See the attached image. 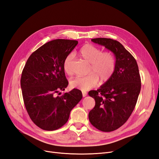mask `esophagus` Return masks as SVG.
Here are the masks:
<instances>
[{
  "instance_id": "obj_1",
  "label": "esophagus",
  "mask_w": 159,
  "mask_h": 159,
  "mask_svg": "<svg viewBox=\"0 0 159 159\" xmlns=\"http://www.w3.org/2000/svg\"><path fill=\"white\" fill-rule=\"evenodd\" d=\"M82 94H83V97H86L87 96V92H85V91H83V93H82Z\"/></svg>"
}]
</instances>
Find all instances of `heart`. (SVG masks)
<instances>
[{"label": "heart", "mask_w": 159, "mask_h": 159, "mask_svg": "<svg viewBox=\"0 0 159 159\" xmlns=\"http://www.w3.org/2000/svg\"><path fill=\"white\" fill-rule=\"evenodd\" d=\"M79 54L84 60L91 63L90 72L92 73L84 76L75 77L70 81L71 87L87 91L96 86L99 79L101 82L105 83L111 78L116 65V58L111 52H102L100 48L88 43L81 48ZM72 59L73 56L70 54L64 61V70L68 75H72Z\"/></svg>", "instance_id": "obj_1"}]
</instances>
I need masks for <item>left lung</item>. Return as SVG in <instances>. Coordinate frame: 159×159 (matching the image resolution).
<instances>
[{"instance_id": "left-lung-1", "label": "left lung", "mask_w": 159, "mask_h": 159, "mask_svg": "<svg viewBox=\"0 0 159 159\" xmlns=\"http://www.w3.org/2000/svg\"><path fill=\"white\" fill-rule=\"evenodd\" d=\"M91 41L105 46L116 57L111 78L97 91L89 92L95 101L89 113L91 124L101 131L111 132L125 123L136 106L141 89L139 70L135 58L119 42L109 38Z\"/></svg>"}]
</instances>
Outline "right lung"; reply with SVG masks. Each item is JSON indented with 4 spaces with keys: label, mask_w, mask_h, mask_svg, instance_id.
Instances as JSON below:
<instances>
[{
    "label": "right lung",
    "mask_w": 159,
    "mask_h": 159,
    "mask_svg": "<svg viewBox=\"0 0 159 159\" xmlns=\"http://www.w3.org/2000/svg\"><path fill=\"white\" fill-rule=\"evenodd\" d=\"M78 42L58 39L32 53L24 67L21 87L24 104L31 120L41 129L56 130L66 123L70 113L83 97L74 89L61 96L68 82L63 64Z\"/></svg>",
    "instance_id": "obj_1"
}]
</instances>
